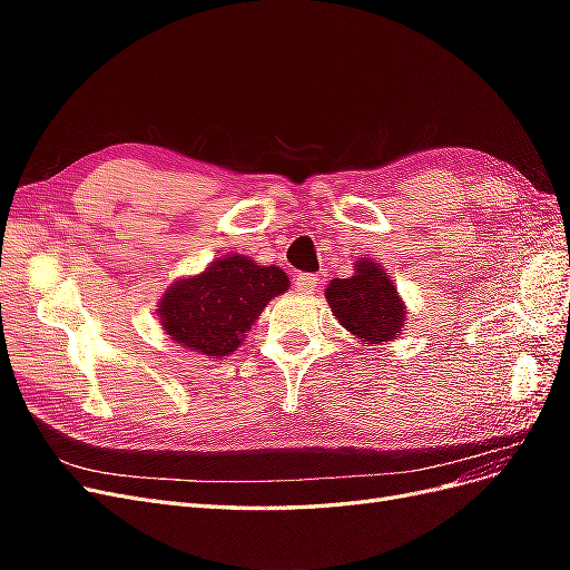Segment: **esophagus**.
<instances>
[{"label":"esophagus","mask_w":570,"mask_h":570,"mask_svg":"<svg viewBox=\"0 0 570 570\" xmlns=\"http://www.w3.org/2000/svg\"><path fill=\"white\" fill-rule=\"evenodd\" d=\"M316 287H318V278L314 273H299L295 278V289L299 295H312Z\"/></svg>","instance_id":"34e87169"}]
</instances>
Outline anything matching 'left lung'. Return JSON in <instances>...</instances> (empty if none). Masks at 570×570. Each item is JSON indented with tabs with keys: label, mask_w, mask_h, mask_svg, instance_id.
<instances>
[{
	"label": "left lung",
	"mask_w": 570,
	"mask_h": 570,
	"mask_svg": "<svg viewBox=\"0 0 570 570\" xmlns=\"http://www.w3.org/2000/svg\"><path fill=\"white\" fill-rule=\"evenodd\" d=\"M352 278H335L325 289V299L342 327L364 344L394 340L404 325V302L396 287L375 262L358 258Z\"/></svg>",
	"instance_id": "obj_1"
}]
</instances>
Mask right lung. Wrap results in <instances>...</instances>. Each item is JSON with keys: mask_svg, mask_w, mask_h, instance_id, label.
<instances>
[{"mask_svg": "<svg viewBox=\"0 0 570 570\" xmlns=\"http://www.w3.org/2000/svg\"><path fill=\"white\" fill-rule=\"evenodd\" d=\"M287 287L289 278L278 266H258L249 256L228 254L199 275L170 285L159 302V321L183 347L212 358L228 356L264 306Z\"/></svg>", "mask_w": 570, "mask_h": 570, "instance_id": "add662e5", "label": "right lung"}]
</instances>
